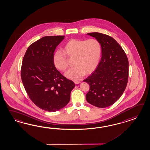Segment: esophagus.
I'll return each instance as SVG.
<instances>
[{"mask_svg":"<svg viewBox=\"0 0 150 150\" xmlns=\"http://www.w3.org/2000/svg\"><path fill=\"white\" fill-rule=\"evenodd\" d=\"M74 83L76 84H78L80 83V81H77V80H75V81H74Z\"/></svg>","mask_w":150,"mask_h":150,"instance_id":"esophagus-1","label":"esophagus"}]
</instances>
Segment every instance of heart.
<instances>
[{
	"label": "heart",
	"instance_id": "1",
	"mask_svg": "<svg viewBox=\"0 0 150 150\" xmlns=\"http://www.w3.org/2000/svg\"><path fill=\"white\" fill-rule=\"evenodd\" d=\"M64 53L57 51L53 63L57 69L65 71L69 67V59L73 58V66L65 75L72 80H78L86 74L93 72L99 63L101 54L100 42L97 39H71L64 47Z\"/></svg>",
	"mask_w": 150,
	"mask_h": 150
}]
</instances>
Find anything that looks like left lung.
I'll list each match as a JSON object with an SVG mask.
<instances>
[{
	"mask_svg": "<svg viewBox=\"0 0 150 150\" xmlns=\"http://www.w3.org/2000/svg\"><path fill=\"white\" fill-rule=\"evenodd\" d=\"M87 35L100 42L102 57L96 69L84 80L90 85L86 99L90 104L104 108L115 103L125 90L129 78V61L115 39L98 32Z\"/></svg>",
	"mask_w": 150,
	"mask_h": 150,
	"instance_id": "1",
	"label": "left lung"
}]
</instances>
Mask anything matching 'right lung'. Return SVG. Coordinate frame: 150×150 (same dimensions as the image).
Returning <instances> with one entry per match:
<instances>
[{"mask_svg":"<svg viewBox=\"0 0 150 150\" xmlns=\"http://www.w3.org/2000/svg\"><path fill=\"white\" fill-rule=\"evenodd\" d=\"M64 35L46 36L29 46L21 67V78L28 97L39 108L56 112L70 101L75 86L57 70L53 54Z\"/></svg>","mask_w":150,"mask_h":150,"instance_id":"1","label":"right lung"}]
</instances>
